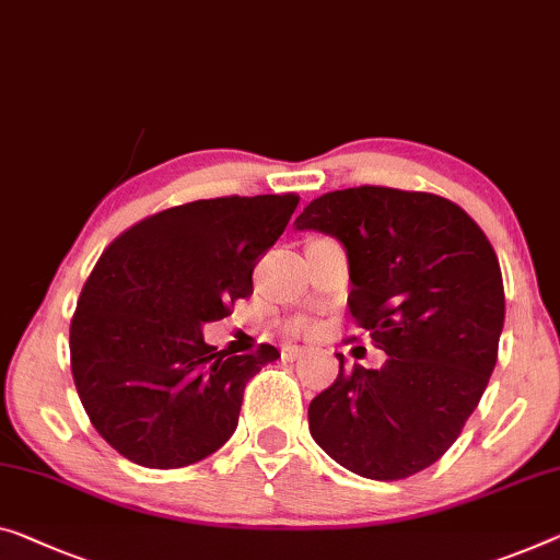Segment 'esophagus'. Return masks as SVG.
<instances>
[{
    "instance_id": "obj_1",
    "label": "esophagus",
    "mask_w": 560,
    "mask_h": 560,
    "mask_svg": "<svg viewBox=\"0 0 560 560\" xmlns=\"http://www.w3.org/2000/svg\"><path fill=\"white\" fill-rule=\"evenodd\" d=\"M283 360H299V357H304V347H296V345H287L281 349Z\"/></svg>"
}]
</instances>
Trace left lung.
Here are the masks:
<instances>
[{"label": "left lung", "instance_id": "1", "mask_svg": "<svg viewBox=\"0 0 560 560\" xmlns=\"http://www.w3.org/2000/svg\"><path fill=\"white\" fill-rule=\"evenodd\" d=\"M296 231H322L349 258V312L387 354L345 366L308 405V432L341 467L402 480L453 445L498 362L505 291L482 229L453 200L385 186L314 198Z\"/></svg>", "mask_w": 560, "mask_h": 560}]
</instances>
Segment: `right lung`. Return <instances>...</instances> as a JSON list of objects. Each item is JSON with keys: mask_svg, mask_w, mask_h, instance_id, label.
<instances>
[{"mask_svg": "<svg viewBox=\"0 0 560 560\" xmlns=\"http://www.w3.org/2000/svg\"><path fill=\"white\" fill-rule=\"evenodd\" d=\"M296 206L294 194L194 200L148 215L97 258L70 364L93 428L130 463L186 467L233 435L246 382L279 352H219L200 329L252 294L254 266Z\"/></svg>", "mask_w": 560, "mask_h": 560, "instance_id": "1", "label": "right lung"}]
</instances>
